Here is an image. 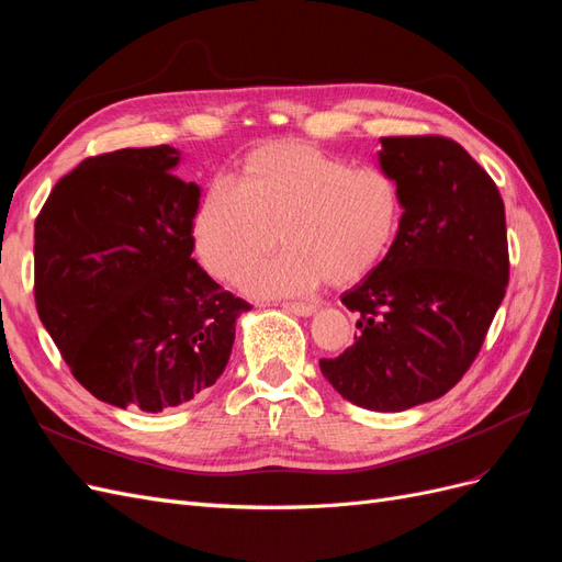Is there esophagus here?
I'll list each match as a JSON object with an SVG mask.
<instances>
[{
    "label": "esophagus",
    "instance_id": "esophagus-1",
    "mask_svg": "<svg viewBox=\"0 0 562 562\" xmlns=\"http://www.w3.org/2000/svg\"><path fill=\"white\" fill-rule=\"evenodd\" d=\"M283 310L295 314V316H312L316 312V307L310 302H285Z\"/></svg>",
    "mask_w": 562,
    "mask_h": 562
}]
</instances>
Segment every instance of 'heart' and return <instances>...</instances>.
Masks as SVG:
<instances>
[{
	"label": "heart",
	"instance_id": "heart-1",
	"mask_svg": "<svg viewBox=\"0 0 562 562\" xmlns=\"http://www.w3.org/2000/svg\"><path fill=\"white\" fill-rule=\"evenodd\" d=\"M401 217V184L386 168L274 143L246 159L241 182L211 180L192 239L203 267L236 283L281 236L288 248L250 269L244 288L262 297L300 295L323 279L345 285L370 274L394 246Z\"/></svg>",
	"mask_w": 562,
	"mask_h": 562
}]
</instances>
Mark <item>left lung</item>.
<instances>
[{
	"label": "left lung",
	"instance_id": "left-lung-1",
	"mask_svg": "<svg viewBox=\"0 0 562 562\" xmlns=\"http://www.w3.org/2000/svg\"><path fill=\"white\" fill-rule=\"evenodd\" d=\"M403 192L394 246L342 295L359 335L321 372L375 413L436 401L479 356L508 283L504 201L469 151L443 135L380 138Z\"/></svg>",
	"mask_w": 562,
	"mask_h": 562
}]
</instances>
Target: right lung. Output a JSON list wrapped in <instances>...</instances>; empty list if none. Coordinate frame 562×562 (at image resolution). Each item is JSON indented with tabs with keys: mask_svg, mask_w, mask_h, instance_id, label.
<instances>
[{
	"mask_svg": "<svg viewBox=\"0 0 562 562\" xmlns=\"http://www.w3.org/2000/svg\"><path fill=\"white\" fill-rule=\"evenodd\" d=\"M176 147L83 159L35 223V300L77 382L98 401L161 413L223 375L250 310L192 258L201 190Z\"/></svg>",
	"mask_w": 562,
	"mask_h": 562,
	"instance_id": "right-lung-1",
	"label": "right lung"
}]
</instances>
